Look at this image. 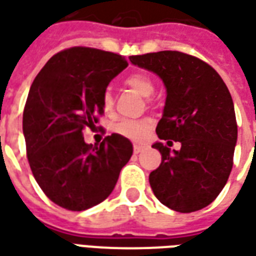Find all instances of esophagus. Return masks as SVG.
<instances>
[{"mask_svg": "<svg viewBox=\"0 0 256 256\" xmlns=\"http://www.w3.org/2000/svg\"><path fill=\"white\" fill-rule=\"evenodd\" d=\"M133 150H134V154H138V152H141L142 150H144V146H138V144H134Z\"/></svg>", "mask_w": 256, "mask_h": 256, "instance_id": "esophagus-1", "label": "esophagus"}]
</instances>
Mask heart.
Listing matches in <instances>:
<instances>
[{
	"instance_id": "obj_1",
	"label": "heart",
	"mask_w": 256,
	"mask_h": 256,
	"mask_svg": "<svg viewBox=\"0 0 256 256\" xmlns=\"http://www.w3.org/2000/svg\"><path fill=\"white\" fill-rule=\"evenodd\" d=\"M124 83L128 87L133 88L136 92H138L142 97H151L155 92V83L154 80L146 73H133L130 74ZM102 106L106 112H110L114 106V97L110 91L104 92ZM116 133H119L123 137H128L130 140L140 141L146 138V133L150 132V123L148 122H134V120H123L118 123L115 128Z\"/></svg>"
}]
</instances>
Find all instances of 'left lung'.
<instances>
[{
  "label": "left lung",
  "mask_w": 256,
  "mask_h": 256,
  "mask_svg": "<svg viewBox=\"0 0 256 256\" xmlns=\"http://www.w3.org/2000/svg\"><path fill=\"white\" fill-rule=\"evenodd\" d=\"M128 60L162 78L166 101L156 134L160 140L182 142L178 151L159 141L152 146L162 155L159 168L150 174L154 194L182 214L208 206L233 168L237 122L228 86L206 62L178 51Z\"/></svg>",
  "instance_id": "1"
}]
</instances>
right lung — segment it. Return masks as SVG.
Masks as SVG:
<instances>
[{"instance_id":"add662e5","label":"right lung","mask_w":256,"mask_h":256,"mask_svg":"<svg viewBox=\"0 0 256 256\" xmlns=\"http://www.w3.org/2000/svg\"><path fill=\"white\" fill-rule=\"evenodd\" d=\"M128 68L122 55L73 47L54 55L36 76L23 110L30 169L44 194L69 210H84L114 191L133 146L110 134L86 144L83 130L102 115L110 80Z\"/></svg>"}]
</instances>
